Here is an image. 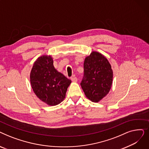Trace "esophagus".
I'll list each match as a JSON object with an SVG mask.
<instances>
[{
    "label": "esophagus",
    "mask_w": 149,
    "mask_h": 149,
    "mask_svg": "<svg viewBox=\"0 0 149 149\" xmlns=\"http://www.w3.org/2000/svg\"><path fill=\"white\" fill-rule=\"evenodd\" d=\"M70 79L73 81V82H77V78L75 77H72L70 78Z\"/></svg>",
    "instance_id": "1"
}]
</instances>
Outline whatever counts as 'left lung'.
I'll return each instance as SVG.
<instances>
[{"label": "left lung", "instance_id": "left-lung-1", "mask_svg": "<svg viewBox=\"0 0 149 149\" xmlns=\"http://www.w3.org/2000/svg\"><path fill=\"white\" fill-rule=\"evenodd\" d=\"M113 70L107 59L101 53L93 51L84 61V77L80 83L85 95L98 103L110 91Z\"/></svg>", "mask_w": 149, "mask_h": 149}]
</instances>
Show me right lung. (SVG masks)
<instances>
[{"mask_svg": "<svg viewBox=\"0 0 149 149\" xmlns=\"http://www.w3.org/2000/svg\"><path fill=\"white\" fill-rule=\"evenodd\" d=\"M51 56L43 55L34 62L30 73V82L36 96L49 106L64 100L71 80L55 69Z\"/></svg>", "mask_w": 149, "mask_h": 149, "instance_id": "1", "label": "right lung"}]
</instances>
